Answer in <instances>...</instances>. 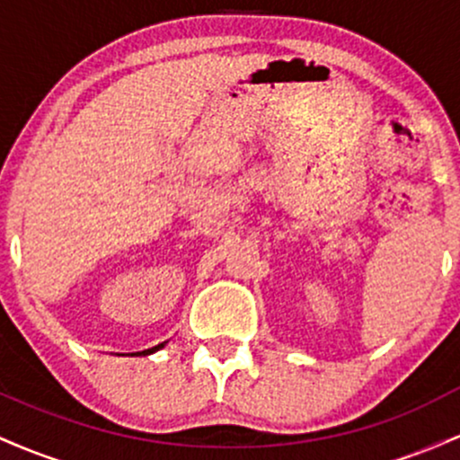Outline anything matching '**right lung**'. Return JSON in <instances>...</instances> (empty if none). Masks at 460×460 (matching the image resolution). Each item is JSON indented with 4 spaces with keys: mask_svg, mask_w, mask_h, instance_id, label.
Here are the masks:
<instances>
[{
    "mask_svg": "<svg viewBox=\"0 0 460 460\" xmlns=\"http://www.w3.org/2000/svg\"><path fill=\"white\" fill-rule=\"evenodd\" d=\"M164 346H166V341H164V344H157V346H153V348H149V350H142V352H131V355H151V352L160 350V348H164Z\"/></svg>",
    "mask_w": 460,
    "mask_h": 460,
    "instance_id": "obj_1",
    "label": "right lung"
}]
</instances>
